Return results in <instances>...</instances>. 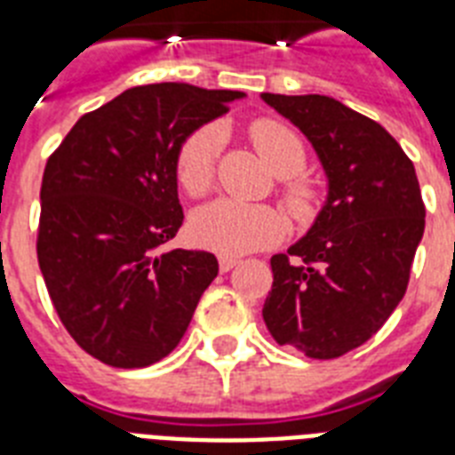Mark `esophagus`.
<instances>
[{"label":"esophagus","mask_w":455,"mask_h":455,"mask_svg":"<svg viewBox=\"0 0 455 455\" xmlns=\"http://www.w3.org/2000/svg\"><path fill=\"white\" fill-rule=\"evenodd\" d=\"M238 264V257H231V255H221L220 257V269L221 271H231Z\"/></svg>","instance_id":"34e87169"}]
</instances>
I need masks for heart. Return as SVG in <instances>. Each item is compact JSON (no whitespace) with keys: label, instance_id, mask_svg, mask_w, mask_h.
<instances>
[{"label":"heart","instance_id":"1","mask_svg":"<svg viewBox=\"0 0 455 455\" xmlns=\"http://www.w3.org/2000/svg\"><path fill=\"white\" fill-rule=\"evenodd\" d=\"M250 141L269 170L283 181V200L299 220H307L316 207V188L299 172L307 164L302 139L274 117H257L248 127ZM224 144L220 124H203L181 141L177 151V181L188 196L200 198L212 188L217 157ZM193 241L221 255H243L267 248L285 235L283 217L267 205H245L235 200H214L191 217Z\"/></svg>","mask_w":455,"mask_h":455}]
</instances>
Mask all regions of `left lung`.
Listing matches in <instances>:
<instances>
[{"mask_svg":"<svg viewBox=\"0 0 455 455\" xmlns=\"http://www.w3.org/2000/svg\"><path fill=\"white\" fill-rule=\"evenodd\" d=\"M262 99L309 139L328 179L307 235L271 257L264 323L278 345L338 359L373 338L406 292L425 231L416 167L385 127L331 96Z\"/></svg>","mask_w":455,"mask_h":455,"instance_id":"1","label":"left lung"}]
</instances>
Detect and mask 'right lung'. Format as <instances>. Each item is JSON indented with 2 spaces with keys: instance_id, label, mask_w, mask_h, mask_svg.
Returning a JSON list of instances; mask_svg holds the SVG:
<instances>
[{
  "instance_id": "add662e5",
  "label": "right lung",
  "mask_w": 455,
  "mask_h": 455,
  "mask_svg": "<svg viewBox=\"0 0 455 455\" xmlns=\"http://www.w3.org/2000/svg\"><path fill=\"white\" fill-rule=\"evenodd\" d=\"M184 82L132 87L82 116L46 160L37 259L60 323L113 368H144L184 338L220 264L170 250L184 210L177 151L243 99Z\"/></svg>"
}]
</instances>
